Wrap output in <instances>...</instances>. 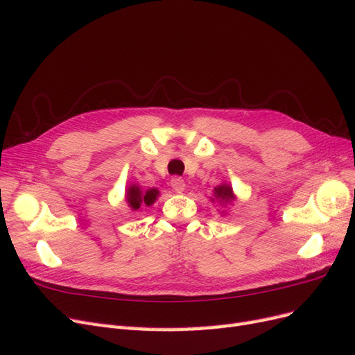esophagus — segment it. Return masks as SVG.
Instances as JSON below:
<instances>
[{
	"label": "esophagus",
	"mask_w": 355,
	"mask_h": 355,
	"mask_svg": "<svg viewBox=\"0 0 355 355\" xmlns=\"http://www.w3.org/2000/svg\"><path fill=\"white\" fill-rule=\"evenodd\" d=\"M171 188H173L178 194H182V192L185 191L187 185H185V180L182 178H173L171 179Z\"/></svg>",
	"instance_id": "obj_1"
}]
</instances>
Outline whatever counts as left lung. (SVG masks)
<instances>
[{
    "label": "left lung",
    "instance_id": "8db88e82",
    "mask_svg": "<svg viewBox=\"0 0 355 355\" xmlns=\"http://www.w3.org/2000/svg\"><path fill=\"white\" fill-rule=\"evenodd\" d=\"M211 202H218L220 206L227 207V206H232L234 201L237 200V196L234 194V189L232 187L228 184V182H222L220 185L214 187L213 189V197H210ZM220 214H227V211H220Z\"/></svg>",
    "mask_w": 355,
    "mask_h": 355
}]
</instances>
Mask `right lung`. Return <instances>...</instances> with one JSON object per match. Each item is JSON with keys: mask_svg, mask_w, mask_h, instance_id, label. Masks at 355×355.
<instances>
[{"mask_svg": "<svg viewBox=\"0 0 355 355\" xmlns=\"http://www.w3.org/2000/svg\"><path fill=\"white\" fill-rule=\"evenodd\" d=\"M159 196V191L157 188H149L142 189L137 184L128 185L125 189V202L127 206L130 207L133 211L144 209V207H151L153 204L157 201V197Z\"/></svg>", "mask_w": 355, "mask_h": 355, "instance_id": "obj_1", "label": "right lung"}]
</instances>
